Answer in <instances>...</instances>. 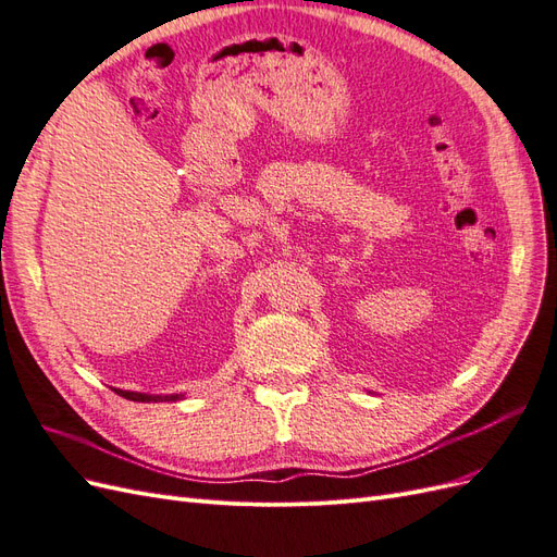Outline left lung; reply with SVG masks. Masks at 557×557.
Listing matches in <instances>:
<instances>
[{"mask_svg": "<svg viewBox=\"0 0 557 557\" xmlns=\"http://www.w3.org/2000/svg\"><path fill=\"white\" fill-rule=\"evenodd\" d=\"M374 395H376V393H374Z\"/></svg>", "mask_w": 557, "mask_h": 557, "instance_id": "left-lung-1", "label": "left lung"}]
</instances>
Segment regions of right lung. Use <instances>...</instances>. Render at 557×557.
Segmentation results:
<instances>
[{
	"label": "right lung",
	"mask_w": 557,
	"mask_h": 557,
	"mask_svg": "<svg viewBox=\"0 0 557 557\" xmlns=\"http://www.w3.org/2000/svg\"><path fill=\"white\" fill-rule=\"evenodd\" d=\"M115 395H121L125 399L132 401H178L185 395L183 393H174V395H148V393H134V391H121V387H113Z\"/></svg>",
	"instance_id": "right-lung-1"
}]
</instances>
